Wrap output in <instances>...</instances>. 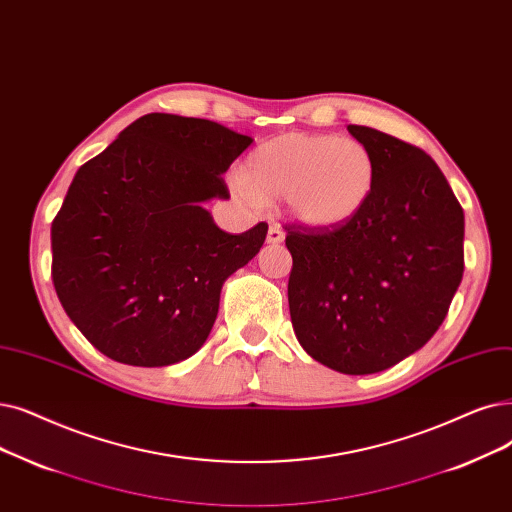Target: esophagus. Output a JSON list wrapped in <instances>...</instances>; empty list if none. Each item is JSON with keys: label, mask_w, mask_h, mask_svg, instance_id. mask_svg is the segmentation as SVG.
<instances>
[{"label": "esophagus", "mask_w": 512, "mask_h": 512, "mask_svg": "<svg viewBox=\"0 0 512 512\" xmlns=\"http://www.w3.org/2000/svg\"><path fill=\"white\" fill-rule=\"evenodd\" d=\"M268 242L270 244H280L284 242V230L278 224H272L268 230Z\"/></svg>", "instance_id": "esophagus-1"}]
</instances>
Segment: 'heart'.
Listing matches in <instances>:
<instances>
[{"mask_svg":"<svg viewBox=\"0 0 512 512\" xmlns=\"http://www.w3.org/2000/svg\"><path fill=\"white\" fill-rule=\"evenodd\" d=\"M374 184L370 148L330 133H282L261 142L242 165L244 192L261 201L286 198L293 217L318 230H335L358 217Z\"/></svg>","mask_w":512,"mask_h":512,"instance_id":"1","label":"heart"}]
</instances>
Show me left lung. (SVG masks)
Returning a JSON list of instances; mask_svg holds the SVG:
<instances>
[{
  "instance_id": "left-lung-1",
  "label": "left lung",
  "mask_w": 512,
  "mask_h": 512,
  "mask_svg": "<svg viewBox=\"0 0 512 512\" xmlns=\"http://www.w3.org/2000/svg\"><path fill=\"white\" fill-rule=\"evenodd\" d=\"M376 163L366 209L318 230L288 224V307L301 347L343 374L395 366L446 320L464 272V213L425 150L347 127Z\"/></svg>"
}]
</instances>
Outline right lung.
Returning <instances> with one entry per match:
<instances>
[{"instance_id":"1","label":"right lung","mask_w":512,"mask_h":512,"mask_svg":"<svg viewBox=\"0 0 512 512\" xmlns=\"http://www.w3.org/2000/svg\"><path fill=\"white\" fill-rule=\"evenodd\" d=\"M224 125L150 113L79 167L52 221V280L66 316L106 358L157 368L203 347L221 286L268 224L228 234L203 207L251 146Z\"/></svg>"}]
</instances>
